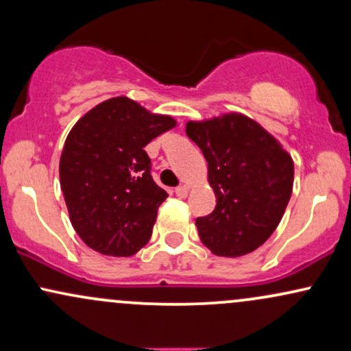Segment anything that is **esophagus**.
<instances>
[{
  "instance_id": "esophagus-1",
  "label": "esophagus",
  "mask_w": 351,
  "mask_h": 351,
  "mask_svg": "<svg viewBox=\"0 0 351 351\" xmlns=\"http://www.w3.org/2000/svg\"><path fill=\"white\" fill-rule=\"evenodd\" d=\"M175 193H176V196H178V198H186L188 188L186 186H178V188H175Z\"/></svg>"
}]
</instances>
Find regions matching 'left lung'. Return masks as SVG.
Listing matches in <instances>:
<instances>
[{"instance_id":"obj_1","label":"left lung","mask_w":351,"mask_h":351,"mask_svg":"<svg viewBox=\"0 0 351 351\" xmlns=\"http://www.w3.org/2000/svg\"><path fill=\"white\" fill-rule=\"evenodd\" d=\"M186 135L206 158L216 195L215 211L196 217L201 243L224 257L256 251L279 226L291 199V155L259 123L241 114L188 122Z\"/></svg>"}]
</instances>
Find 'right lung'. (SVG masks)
Here are the masks:
<instances>
[{
    "label": "right lung",
    "mask_w": 351,
    "mask_h": 351,
    "mask_svg": "<svg viewBox=\"0 0 351 351\" xmlns=\"http://www.w3.org/2000/svg\"><path fill=\"white\" fill-rule=\"evenodd\" d=\"M175 125L171 117L114 97L72 127L60 155V189L72 226L88 247L128 257L148 243L168 193L153 181L145 147Z\"/></svg>",
    "instance_id": "right-lung-1"
}]
</instances>
